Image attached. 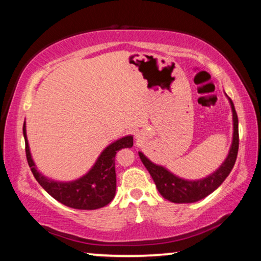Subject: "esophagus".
I'll return each instance as SVG.
<instances>
[{
  "instance_id": "esophagus-1",
  "label": "esophagus",
  "mask_w": 261,
  "mask_h": 261,
  "mask_svg": "<svg viewBox=\"0 0 261 261\" xmlns=\"http://www.w3.org/2000/svg\"><path fill=\"white\" fill-rule=\"evenodd\" d=\"M135 137H136L137 141H141V140H143V138H144V135L140 131V133H137L136 135H135Z\"/></svg>"
}]
</instances>
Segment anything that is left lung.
<instances>
[{
	"instance_id": "left-lung-1",
	"label": "left lung",
	"mask_w": 261,
	"mask_h": 261,
	"mask_svg": "<svg viewBox=\"0 0 261 261\" xmlns=\"http://www.w3.org/2000/svg\"><path fill=\"white\" fill-rule=\"evenodd\" d=\"M228 98V96H227ZM230 103L232 112V141L230 149H229L228 156L222 162V165L214 173L198 180H187L175 175L174 173L161 165H156L150 161L142 151H138L141 161L143 162L145 168L150 173L152 180H154L156 189L165 199L172 201V203H196V201L203 199L213 193L215 190L218 189L224 181L225 178L231 172L232 167L235 165L236 156L239 150V120L236 114L234 103L228 98Z\"/></svg>"
}]
</instances>
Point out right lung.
I'll list each match as a JSON object with an SVG mask.
<instances>
[{
	"mask_svg": "<svg viewBox=\"0 0 261 261\" xmlns=\"http://www.w3.org/2000/svg\"><path fill=\"white\" fill-rule=\"evenodd\" d=\"M23 137L26 143V158L34 178L40 186L65 206L79 210H95L106 206L116 196L117 178L114 158L118 150L134 145L133 135H127L114 141L103 149L92 168L85 175L71 181H58L45 176L38 171L31 155L26 134V121L23 123Z\"/></svg>",
	"mask_w": 261,
	"mask_h": 261,
	"instance_id": "add662e5",
	"label": "right lung"
}]
</instances>
